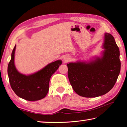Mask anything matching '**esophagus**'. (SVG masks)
<instances>
[{
	"label": "esophagus",
	"instance_id": "1",
	"mask_svg": "<svg viewBox=\"0 0 127 127\" xmlns=\"http://www.w3.org/2000/svg\"><path fill=\"white\" fill-rule=\"evenodd\" d=\"M69 60V58H68V57H65L64 58V60L65 62H68Z\"/></svg>",
	"mask_w": 127,
	"mask_h": 127
}]
</instances>
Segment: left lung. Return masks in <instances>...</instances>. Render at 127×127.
Segmentation results:
<instances>
[{
	"label": "left lung",
	"instance_id": "obj_1",
	"mask_svg": "<svg viewBox=\"0 0 127 127\" xmlns=\"http://www.w3.org/2000/svg\"><path fill=\"white\" fill-rule=\"evenodd\" d=\"M101 58L88 63L67 64L68 76L74 91L86 98L104 95L114 87L120 71V51L113 36L105 33Z\"/></svg>",
	"mask_w": 127,
	"mask_h": 127
}]
</instances>
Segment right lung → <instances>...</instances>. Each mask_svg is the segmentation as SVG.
<instances>
[{
  "mask_svg": "<svg viewBox=\"0 0 127 127\" xmlns=\"http://www.w3.org/2000/svg\"><path fill=\"white\" fill-rule=\"evenodd\" d=\"M16 46L12 53L11 59L8 65V75L10 85L17 96L29 101H35L45 98L49 89L51 76L59 65L61 60H56L37 73L26 76L19 73L14 64Z\"/></svg>",
  "mask_w": 127,
  "mask_h": 127,
  "instance_id": "obj_1",
  "label": "right lung"
}]
</instances>
